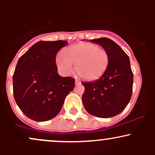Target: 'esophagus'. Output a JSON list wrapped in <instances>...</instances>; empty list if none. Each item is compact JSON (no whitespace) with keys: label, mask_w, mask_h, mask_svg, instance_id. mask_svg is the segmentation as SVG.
<instances>
[{"label":"esophagus","mask_w":155,"mask_h":155,"mask_svg":"<svg viewBox=\"0 0 155 155\" xmlns=\"http://www.w3.org/2000/svg\"><path fill=\"white\" fill-rule=\"evenodd\" d=\"M75 84L76 85H79V84H81V82H80L79 81H78V80H76V81H75Z\"/></svg>","instance_id":"obj_1"}]
</instances>
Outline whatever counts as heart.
Instances as JSON below:
<instances>
[{"label": "heart", "mask_w": 155, "mask_h": 155, "mask_svg": "<svg viewBox=\"0 0 155 155\" xmlns=\"http://www.w3.org/2000/svg\"><path fill=\"white\" fill-rule=\"evenodd\" d=\"M57 66L64 75H69L74 70V63L79 75L92 81L101 78L107 70L110 63L109 54L104 48L88 42L73 44L59 53L55 59Z\"/></svg>", "instance_id": "1"}]
</instances>
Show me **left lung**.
Masks as SVG:
<instances>
[{"label":"left lung","mask_w":155,"mask_h":155,"mask_svg":"<svg viewBox=\"0 0 155 155\" xmlns=\"http://www.w3.org/2000/svg\"><path fill=\"white\" fill-rule=\"evenodd\" d=\"M90 41L108 51L110 63L106 71L98 79L81 83L85 88L83 105L91 115L109 118L123 111L131 98L133 74L129 57L109 38H101Z\"/></svg>","instance_id":"obj_1"}]
</instances>
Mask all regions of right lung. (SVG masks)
Returning <instances> with one entry per match:
<instances>
[{"instance_id": "1", "label": "right lung", "mask_w": 155, "mask_h": 155, "mask_svg": "<svg viewBox=\"0 0 155 155\" xmlns=\"http://www.w3.org/2000/svg\"><path fill=\"white\" fill-rule=\"evenodd\" d=\"M65 41H40L19 58L13 75L14 97L24 114L37 122L59 114L65 97L74 90L75 79L62 77L55 63Z\"/></svg>"}]
</instances>
